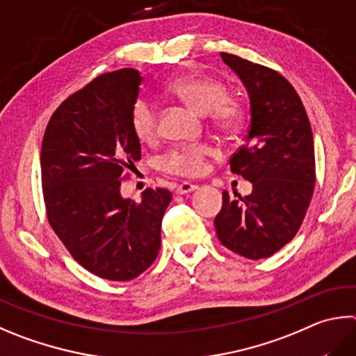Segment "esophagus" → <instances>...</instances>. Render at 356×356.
Here are the masks:
<instances>
[{
  "label": "esophagus",
  "mask_w": 356,
  "mask_h": 356,
  "mask_svg": "<svg viewBox=\"0 0 356 356\" xmlns=\"http://www.w3.org/2000/svg\"><path fill=\"white\" fill-rule=\"evenodd\" d=\"M197 190V185H193V184H188V182H184L180 184L177 188H176V193L177 195H188V193Z\"/></svg>",
  "instance_id": "34e87169"
}]
</instances>
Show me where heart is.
Wrapping results in <instances>:
<instances>
[{"instance_id":"heart-1","label":"heart","mask_w":356,"mask_h":356,"mask_svg":"<svg viewBox=\"0 0 356 356\" xmlns=\"http://www.w3.org/2000/svg\"><path fill=\"white\" fill-rule=\"evenodd\" d=\"M163 96L184 102L200 115L209 113L213 124L224 131L236 127L241 120L240 104L225 96L224 83L215 77L199 73L177 76L163 87ZM131 126L138 141L152 143L159 135V118L152 104L145 99L138 101L132 108ZM216 154V147L209 143L177 146L166 154L161 165L168 172L197 176L204 171L205 161Z\"/></svg>"}]
</instances>
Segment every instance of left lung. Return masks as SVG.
Wrapping results in <instances>:
<instances>
[{
	"label": "left lung",
	"mask_w": 356,
	"mask_h": 356,
	"mask_svg": "<svg viewBox=\"0 0 356 356\" xmlns=\"http://www.w3.org/2000/svg\"><path fill=\"white\" fill-rule=\"evenodd\" d=\"M221 57L249 95V132L232 156L230 170L249 180L252 193L230 197L222 191L215 227L225 248L260 260L293 240L305 218L316 179L313 132L285 77L234 54Z\"/></svg>",
	"instance_id": "obj_1"
}]
</instances>
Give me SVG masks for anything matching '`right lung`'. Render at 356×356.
<instances>
[{
    "mask_svg": "<svg viewBox=\"0 0 356 356\" xmlns=\"http://www.w3.org/2000/svg\"><path fill=\"white\" fill-rule=\"evenodd\" d=\"M141 81L132 68L98 76L57 107L43 135L48 221L71 257L106 280H132L151 266L172 197L147 188L135 204L120 191L122 171L141 159L131 126Z\"/></svg>",
    "mask_w": 356,
    "mask_h": 356,
    "instance_id": "right-lung-1",
    "label": "right lung"
}]
</instances>
